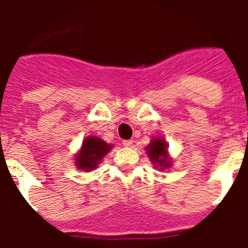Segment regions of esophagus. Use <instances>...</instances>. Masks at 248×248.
<instances>
[{
    "label": "esophagus",
    "instance_id": "34e87169",
    "mask_svg": "<svg viewBox=\"0 0 248 248\" xmlns=\"http://www.w3.org/2000/svg\"><path fill=\"white\" fill-rule=\"evenodd\" d=\"M124 147H126V148H128V147H131L132 145V140H124Z\"/></svg>",
    "mask_w": 248,
    "mask_h": 248
}]
</instances>
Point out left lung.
Wrapping results in <instances>:
<instances>
[{
    "label": "left lung",
    "mask_w": 248,
    "mask_h": 248,
    "mask_svg": "<svg viewBox=\"0 0 248 248\" xmlns=\"http://www.w3.org/2000/svg\"><path fill=\"white\" fill-rule=\"evenodd\" d=\"M147 153L152 161L158 166L159 170L167 169L171 165L169 155H167V145H166L165 140L159 139V138L152 140L151 144L147 147Z\"/></svg>",
    "instance_id": "obj_1"
}]
</instances>
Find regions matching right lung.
I'll use <instances>...</instances> for the list:
<instances>
[{"instance_id": "add662e5", "label": "right lung", "mask_w": 248, "mask_h": 248, "mask_svg": "<svg viewBox=\"0 0 248 248\" xmlns=\"http://www.w3.org/2000/svg\"><path fill=\"white\" fill-rule=\"evenodd\" d=\"M113 145H109L105 141L96 138V136H89L83 140L82 148L76 157V165L79 170L91 171L96 169L97 163L100 162L101 158L108 153Z\"/></svg>"}]
</instances>
